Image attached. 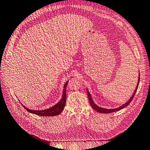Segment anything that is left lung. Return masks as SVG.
<instances>
[{
    "label": "left lung",
    "mask_w": 150,
    "mask_h": 150,
    "mask_svg": "<svg viewBox=\"0 0 150 150\" xmlns=\"http://www.w3.org/2000/svg\"><path fill=\"white\" fill-rule=\"evenodd\" d=\"M139 77H138V84H137V87H136V89L134 90V91L133 94L132 96H131V98L129 99V100L127 101L125 104H122V106H120L119 108H115V109H106V108H101V107H99L98 106H97L96 104L94 103V102L93 101V98H91V94L89 93V92L88 91V90L87 89V91H88V99L89 100V103H90V105L91 106V107L93 108V109H94V110H96V111L99 112H101V113H110V112H116V111H120V110H121V109L124 108L125 107H126L127 106L129 105V104L131 102V101H132V99H133L134 95L136 94V92H137V89L138 88V86H139Z\"/></svg>",
    "instance_id": "left-lung-1"
}]
</instances>
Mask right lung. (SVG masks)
<instances>
[{
	"mask_svg": "<svg viewBox=\"0 0 150 150\" xmlns=\"http://www.w3.org/2000/svg\"><path fill=\"white\" fill-rule=\"evenodd\" d=\"M67 82L65 83L64 85V89H63L62 91V96L61 99V100L59 101L56 105H54L51 108H49L46 110H29L28 108L24 106L23 104H21L25 110L28 112L32 113V114H34L38 116H54L59 115L60 113L64 110V106H66V87Z\"/></svg>",
	"mask_w": 150,
	"mask_h": 150,
	"instance_id": "add662e5",
	"label": "right lung"
}]
</instances>
